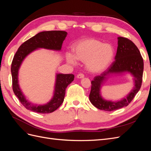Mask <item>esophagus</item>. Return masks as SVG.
Masks as SVG:
<instances>
[{
	"mask_svg": "<svg viewBox=\"0 0 151 151\" xmlns=\"http://www.w3.org/2000/svg\"><path fill=\"white\" fill-rule=\"evenodd\" d=\"M84 77V75L83 74V73H80V74H78L77 75V77L79 79H81V78H83Z\"/></svg>",
	"mask_w": 151,
	"mask_h": 151,
	"instance_id": "esophagus-1",
	"label": "esophagus"
}]
</instances>
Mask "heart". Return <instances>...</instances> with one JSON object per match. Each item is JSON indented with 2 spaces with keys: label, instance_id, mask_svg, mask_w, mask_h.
Wrapping results in <instances>:
<instances>
[{
  "label": "heart",
  "instance_id": "b5f03b06",
  "mask_svg": "<svg viewBox=\"0 0 151 151\" xmlns=\"http://www.w3.org/2000/svg\"><path fill=\"white\" fill-rule=\"evenodd\" d=\"M74 53V55L67 54L68 62L75 63L76 59L87 62V67L90 71L98 72L110 64L114 56V50L110 45L103 44L99 40L86 39L75 45Z\"/></svg>",
  "mask_w": 151,
  "mask_h": 151
}]
</instances>
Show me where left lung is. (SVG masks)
<instances>
[{
    "mask_svg": "<svg viewBox=\"0 0 151 151\" xmlns=\"http://www.w3.org/2000/svg\"><path fill=\"white\" fill-rule=\"evenodd\" d=\"M118 48L115 60L108 69L96 76L91 81L89 100L95 107L106 111H115L127 106L135 96L141 88L142 82L144 60L139 50L131 40L125 37L118 38ZM129 71L134 76L135 88L126 99L118 102H111L103 100L100 94L101 84L106 75L111 73Z\"/></svg>",
    "mask_w": 151,
    "mask_h": 151,
    "instance_id": "1",
    "label": "left lung"
}]
</instances>
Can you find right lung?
I'll list each match as a JSON object with an SVG mask.
<instances>
[{"mask_svg":"<svg viewBox=\"0 0 151 151\" xmlns=\"http://www.w3.org/2000/svg\"><path fill=\"white\" fill-rule=\"evenodd\" d=\"M67 34V32L64 31L40 32L22 43L14 56L11 63L12 89L21 103L27 109L39 113H50L55 111L62 104L65 89L67 86L74 81V75L57 74L53 97L49 103L43 106L34 105L26 100L18 84L17 75L22 60L29 53L38 48L60 50Z\"/></svg>","mask_w":151,"mask_h":151,"instance_id":"add662e5","label":"right lung"}]
</instances>
